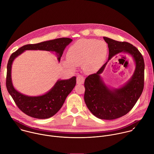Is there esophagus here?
Returning a JSON list of instances; mask_svg holds the SVG:
<instances>
[{
	"mask_svg": "<svg viewBox=\"0 0 154 154\" xmlns=\"http://www.w3.org/2000/svg\"><path fill=\"white\" fill-rule=\"evenodd\" d=\"M77 84H83L85 81V78L83 75H79L77 77Z\"/></svg>",
	"mask_w": 154,
	"mask_h": 154,
	"instance_id": "34e87169",
	"label": "esophagus"
}]
</instances>
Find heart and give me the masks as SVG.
Masks as SVG:
<instances>
[{
	"instance_id": "1",
	"label": "heart",
	"mask_w": 154,
	"mask_h": 154,
	"mask_svg": "<svg viewBox=\"0 0 154 154\" xmlns=\"http://www.w3.org/2000/svg\"><path fill=\"white\" fill-rule=\"evenodd\" d=\"M107 46L103 41L96 39H80L68 49L67 59L63 61L66 67L72 70L82 65L84 71L93 73L97 71L107 55Z\"/></svg>"
}]
</instances>
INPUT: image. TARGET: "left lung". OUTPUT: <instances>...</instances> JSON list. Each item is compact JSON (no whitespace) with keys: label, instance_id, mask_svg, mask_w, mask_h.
Returning <instances> with one entry per match:
<instances>
[{"label":"left lung","instance_id":"left-lung-1","mask_svg":"<svg viewBox=\"0 0 154 154\" xmlns=\"http://www.w3.org/2000/svg\"><path fill=\"white\" fill-rule=\"evenodd\" d=\"M103 39L109 49L108 60L120 52H124L130 54L136 64L132 77L120 88L109 89L100 75L108 61L96 73L88 75L85 80L84 99L88 108L99 119L112 120L128 113L141 95L144 88V61L138 49L131 44L107 37Z\"/></svg>","mask_w":154,"mask_h":154}]
</instances>
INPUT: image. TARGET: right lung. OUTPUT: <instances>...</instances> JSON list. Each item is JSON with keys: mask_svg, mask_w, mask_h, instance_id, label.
I'll return each instance as SVG.
<instances>
[{"mask_svg": "<svg viewBox=\"0 0 154 154\" xmlns=\"http://www.w3.org/2000/svg\"><path fill=\"white\" fill-rule=\"evenodd\" d=\"M72 39L68 38H57L34 45H27L13 52L7 64L6 79L7 89L15 103L27 115L37 119H47L55 115L63 106L66 98L74 89L76 77L68 80H58L52 88L45 94L39 96H28L16 91L11 81V65L14 60L27 50L55 51L60 61L63 51Z\"/></svg>", "mask_w": 154, "mask_h": 154, "instance_id": "obj_1", "label": "right lung"}]
</instances>
